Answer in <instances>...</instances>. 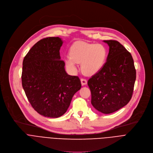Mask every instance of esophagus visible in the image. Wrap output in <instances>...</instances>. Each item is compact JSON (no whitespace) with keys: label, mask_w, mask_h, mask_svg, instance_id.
I'll list each match as a JSON object with an SVG mask.
<instances>
[{"label":"esophagus","mask_w":153,"mask_h":153,"mask_svg":"<svg viewBox=\"0 0 153 153\" xmlns=\"http://www.w3.org/2000/svg\"><path fill=\"white\" fill-rule=\"evenodd\" d=\"M81 83L82 85H85L87 84V80L85 78H81Z\"/></svg>","instance_id":"34e87169"}]
</instances>
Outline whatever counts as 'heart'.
I'll use <instances>...</instances> for the list:
<instances>
[{
  "label": "heart",
  "instance_id": "1",
  "mask_svg": "<svg viewBox=\"0 0 153 153\" xmlns=\"http://www.w3.org/2000/svg\"><path fill=\"white\" fill-rule=\"evenodd\" d=\"M70 57L65 60L66 66L70 70H76V63H81V70L87 75L98 72L103 66L107 56L105 47L100 44L76 42L70 47Z\"/></svg>",
  "mask_w": 153,
  "mask_h": 153
}]
</instances>
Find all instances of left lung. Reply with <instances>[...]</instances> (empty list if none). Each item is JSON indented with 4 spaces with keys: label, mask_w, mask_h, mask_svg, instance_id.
I'll return each mask as SVG.
<instances>
[{
    "label": "left lung",
    "mask_w": 153,
    "mask_h": 153,
    "mask_svg": "<svg viewBox=\"0 0 153 153\" xmlns=\"http://www.w3.org/2000/svg\"><path fill=\"white\" fill-rule=\"evenodd\" d=\"M109 53L99 71L88 82L91 103L99 111L110 114L121 109L131 100L136 79L131 54L119 42L103 40Z\"/></svg>",
    "instance_id": "left-lung-1"
}]
</instances>
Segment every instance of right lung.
<instances>
[{
	"label": "right lung",
	"mask_w": 153,
	"mask_h": 153,
	"mask_svg": "<svg viewBox=\"0 0 153 153\" xmlns=\"http://www.w3.org/2000/svg\"><path fill=\"white\" fill-rule=\"evenodd\" d=\"M62 43L59 37L43 39L32 47L22 62V88L33 109L45 117L63 115L81 87L78 76L65 72L59 53Z\"/></svg>",
	"instance_id": "right-lung-1"
}]
</instances>
